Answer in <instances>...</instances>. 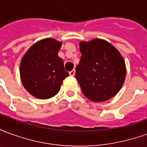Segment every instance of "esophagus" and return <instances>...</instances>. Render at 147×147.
<instances>
[{"label": "esophagus", "mask_w": 147, "mask_h": 147, "mask_svg": "<svg viewBox=\"0 0 147 147\" xmlns=\"http://www.w3.org/2000/svg\"><path fill=\"white\" fill-rule=\"evenodd\" d=\"M75 74H76V70H75V69L71 70L70 72H69V75H70L71 76H75Z\"/></svg>", "instance_id": "obj_1"}]
</instances>
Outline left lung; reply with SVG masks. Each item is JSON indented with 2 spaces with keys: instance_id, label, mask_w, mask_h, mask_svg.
<instances>
[{
  "instance_id": "8db88e82",
  "label": "left lung",
  "mask_w": 147,
  "mask_h": 147,
  "mask_svg": "<svg viewBox=\"0 0 147 147\" xmlns=\"http://www.w3.org/2000/svg\"><path fill=\"white\" fill-rule=\"evenodd\" d=\"M80 50L82 57L75 77L83 94L95 102L116 95L126 76L125 63L118 50L102 39L82 42Z\"/></svg>"
}]
</instances>
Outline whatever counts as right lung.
I'll list each match as a JSON object with an SVG mask.
<instances>
[{"label": "right lung", "instance_id": "1", "mask_svg": "<svg viewBox=\"0 0 147 147\" xmlns=\"http://www.w3.org/2000/svg\"><path fill=\"white\" fill-rule=\"evenodd\" d=\"M61 42L53 38L39 41L30 47L22 59L20 76L30 94L40 99L50 98L61 89L63 80L69 76L63 60L58 57Z\"/></svg>", "mask_w": 147, "mask_h": 147}]
</instances>
